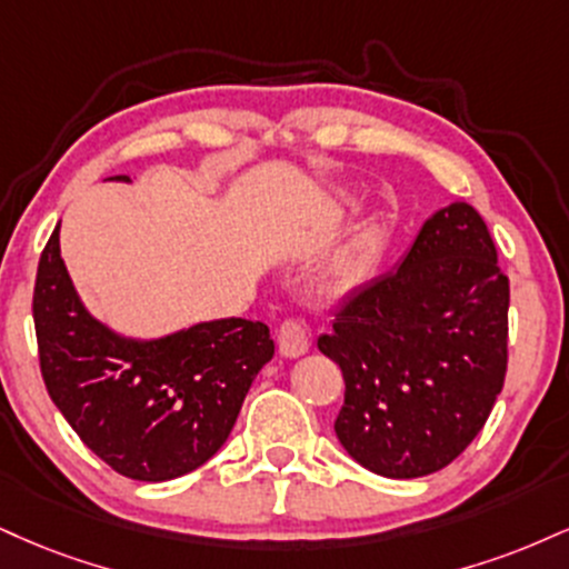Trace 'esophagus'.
Returning a JSON list of instances; mask_svg holds the SVG:
<instances>
[{"mask_svg": "<svg viewBox=\"0 0 569 569\" xmlns=\"http://www.w3.org/2000/svg\"><path fill=\"white\" fill-rule=\"evenodd\" d=\"M278 347L283 358H299L310 350V337L299 320H283L278 328Z\"/></svg>", "mask_w": 569, "mask_h": 569, "instance_id": "34e87169", "label": "esophagus"}]
</instances>
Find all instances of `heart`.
<instances>
[{
    "mask_svg": "<svg viewBox=\"0 0 569 569\" xmlns=\"http://www.w3.org/2000/svg\"><path fill=\"white\" fill-rule=\"evenodd\" d=\"M362 272H366V246L355 243L352 249H347L345 254L339 257V262L333 264L331 278L341 286H350L355 280L362 278Z\"/></svg>",
    "mask_w": 569,
    "mask_h": 569,
    "instance_id": "obj_1",
    "label": "heart"
}]
</instances>
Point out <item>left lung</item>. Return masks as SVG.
Masks as SVG:
<instances>
[{"label":"left lung","mask_w":569,"mask_h":569,"mask_svg":"<svg viewBox=\"0 0 569 569\" xmlns=\"http://www.w3.org/2000/svg\"><path fill=\"white\" fill-rule=\"evenodd\" d=\"M509 278L480 211L456 201L408 254L337 310L318 350L345 376L339 442L360 467L413 480L480 435L503 389Z\"/></svg>","instance_id":"8db88e82"}]
</instances>
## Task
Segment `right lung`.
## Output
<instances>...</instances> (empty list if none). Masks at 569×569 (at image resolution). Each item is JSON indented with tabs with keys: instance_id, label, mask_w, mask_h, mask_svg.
Masks as SVG:
<instances>
[{
	"instance_id": "obj_1",
	"label": "right lung",
	"mask_w": 569,
	"mask_h": 569,
	"mask_svg": "<svg viewBox=\"0 0 569 569\" xmlns=\"http://www.w3.org/2000/svg\"><path fill=\"white\" fill-rule=\"evenodd\" d=\"M132 182L127 174L108 177ZM39 366L52 402L113 471L167 482L207 463L276 345L259 320L222 318L161 339L121 337L89 315L60 259V224L33 286Z\"/></svg>"
}]
</instances>
